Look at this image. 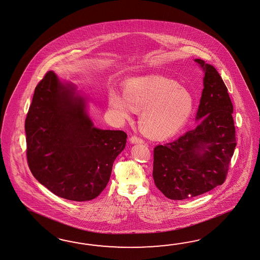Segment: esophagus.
I'll list each match as a JSON object with an SVG mask.
<instances>
[{
    "label": "esophagus",
    "mask_w": 260,
    "mask_h": 260,
    "mask_svg": "<svg viewBox=\"0 0 260 260\" xmlns=\"http://www.w3.org/2000/svg\"><path fill=\"white\" fill-rule=\"evenodd\" d=\"M130 141H131L132 143H143V140L139 138L138 136H132V137L130 138Z\"/></svg>",
    "instance_id": "esophagus-1"
}]
</instances>
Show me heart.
<instances>
[{
	"instance_id": "obj_1",
	"label": "heart",
	"mask_w": 260,
	"mask_h": 260,
	"mask_svg": "<svg viewBox=\"0 0 260 260\" xmlns=\"http://www.w3.org/2000/svg\"><path fill=\"white\" fill-rule=\"evenodd\" d=\"M109 107L120 120L128 119L133 110H141V131L161 139L184 126L192 113L194 99L188 90L174 81L163 77L139 78L127 82L123 96L112 90Z\"/></svg>"
}]
</instances>
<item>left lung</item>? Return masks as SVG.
<instances>
[{
	"instance_id": "left-lung-1",
	"label": "left lung",
	"mask_w": 260,
	"mask_h": 260,
	"mask_svg": "<svg viewBox=\"0 0 260 260\" xmlns=\"http://www.w3.org/2000/svg\"><path fill=\"white\" fill-rule=\"evenodd\" d=\"M205 71L196 128L153 149V177L167 198L185 200L224 183L237 145L233 105L217 70L195 59Z\"/></svg>"
}]
</instances>
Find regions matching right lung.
Masks as SVG:
<instances>
[{"label":"right lung","instance_id":"right-lung-1","mask_svg":"<svg viewBox=\"0 0 260 260\" xmlns=\"http://www.w3.org/2000/svg\"><path fill=\"white\" fill-rule=\"evenodd\" d=\"M74 89L52 71L38 84L25 119L26 156L41 185L61 198L84 202L106 188L127 135L95 128Z\"/></svg>","mask_w":260,"mask_h":260}]
</instances>
